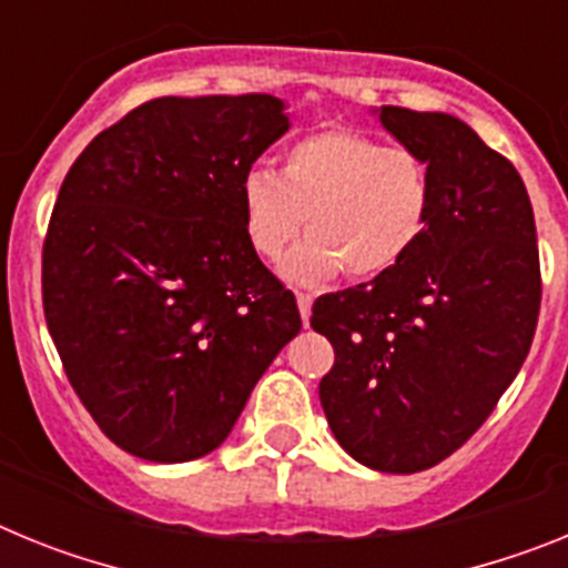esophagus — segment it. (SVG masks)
<instances>
[{
	"mask_svg": "<svg viewBox=\"0 0 568 568\" xmlns=\"http://www.w3.org/2000/svg\"><path fill=\"white\" fill-rule=\"evenodd\" d=\"M295 298H298L301 318H304V324H310V315H313V295H307V293H298V295H295Z\"/></svg>",
	"mask_w": 568,
	"mask_h": 568,
	"instance_id": "esophagus-1",
	"label": "esophagus"
}]
</instances>
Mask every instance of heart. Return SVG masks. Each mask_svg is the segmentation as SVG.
Segmentation results:
<instances>
[{"mask_svg":"<svg viewBox=\"0 0 568 568\" xmlns=\"http://www.w3.org/2000/svg\"><path fill=\"white\" fill-rule=\"evenodd\" d=\"M429 207V173L413 150L346 128L304 135L284 150L281 173L253 168L241 182L244 235L264 261L281 258L307 219L310 235L281 264L301 287L341 270L353 281L389 273L420 241Z\"/></svg>","mask_w":568,"mask_h":568,"instance_id":"1","label":"heart"}]
</instances>
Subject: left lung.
Listing matches in <instances>:
<instances>
[{"mask_svg":"<svg viewBox=\"0 0 568 568\" xmlns=\"http://www.w3.org/2000/svg\"><path fill=\"white\" fill-rule=\"evenodd\" d=\"M373 113L426 164L429 222L398 267L321 295L310 324L335 349L318 386L335 440L369 469L413 475L478 433L524 366L538 233L518 170L469 124L393 104Z\"/></svg>","mask_w":568,"mask_h":568,"instance_id":"left-lung-1","label":"left lung"}]
</instances>
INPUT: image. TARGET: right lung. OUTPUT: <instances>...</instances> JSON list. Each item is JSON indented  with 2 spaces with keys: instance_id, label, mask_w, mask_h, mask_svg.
Instances as JSON below:
<instances>
[{
  "instance_id": "right-lung-1",
  "label": "right lung",
  "mask_w": 568,
  "mask_h": 568,
  "mask_svg": "<svg viewBox=\"0 0 568 568\" xmlns=\"http://www.w3.org/2000/svg\"><path fill=\"white\" fill-rule=\"evenodd\" d=\"M290 130L284 99L162 97L64 175L42 250L50 338L104 435L153 464L213 453L301 329L261 264L241 182Z\"/></svg>"
}]
</instances>
